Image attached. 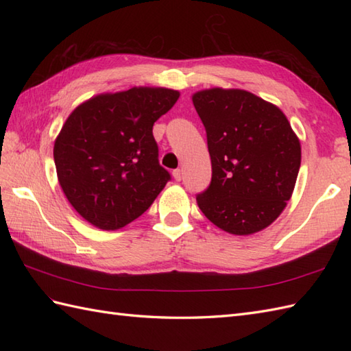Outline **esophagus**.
Returning <instances> with one entry per match:
<instances>
[{
    "mask_svg": "<svg viewBox=\"0 0 351 351\" xmlns=\"http://www.w3.org/2000/svg\"><path fill=\"white\" fill-rule=\"evenodd\" d=\"M173 178H175V181H181L182 180V170L181 169L173 170Z\"/></svg>",
    "mask_w": 351,
    "mask_h": 351,
    "instance_id": "34e87169",
    "label": "esophagus"
}]
</instances>
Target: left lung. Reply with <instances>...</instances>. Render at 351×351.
I'll return each instance as SVG.
<instances>
[{"mask_svg":"<svg viewBox=\"0 0 351 351\" xmlns=\"http://www.w3.org/2000/svg\"><path fill=\"white\" fill-rule=\"evenodd\" d=\"M206 131L213 176L196 196L205 217L234 235H249L279 217L293 195L302 149L282 111L238 88L193 95Z\"/></svg>","mask_w":351,"mask_h":351,"instance_id":"obj_1","label":"left lung"}]
</instances>
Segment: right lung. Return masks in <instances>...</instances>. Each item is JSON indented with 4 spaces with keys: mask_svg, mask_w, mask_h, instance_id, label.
<instances>
[{
    "mask_svg": "<svg viewBox=\"0 0 351 351\" xmlns=\"http://www.w3.org/2000/svg\"><path fill=\"white\" fill-rule=\"evenodd\" d=\"M180 98L161 87L98 95L72 111L54 143L64 196L81 217L106 230L140 217L170 181L152 128Z\"/></svg>",
    "mask_w": 351,
    "mask_h": 351,
    "instance_id": "add662e5",
    "label": "right lung"
}]
</instances>
